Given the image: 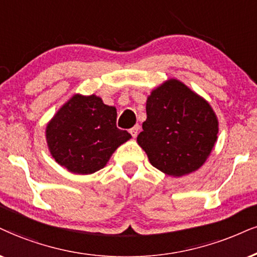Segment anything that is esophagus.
<instances>
[{"label":"esophagus","mask_w":257,"mask_h":257,"mask_svg":"<svg viewBox=\"0 0 257 257\" xmlns=\"http://www.w3.org/2000/svg\"><path fill=\"white\" fill-rule=\"evenodd\" d=\"M138 132H139V125H136L132 127L131 130H130V134L132 135V137L136 138L138 136Z\"/></svg>","instance_id":"obj_1"}]
</instances>
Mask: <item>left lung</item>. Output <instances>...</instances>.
I'll use <instances>...</instances> for the list:
<instances>
[{"label": "left lung", "instance_id": "8db88e82", "mask_svg": "<svg viewBox=\"0 0 257 257\" xmlns=\"http://www.w3.org/2000/svg\"><path fill=\"white\" fill-rule=\"evenodd\" d=\"M218 131L211 104L181 81L170 78L148 96L147 120L137 143L155 168L180 177L206 162Z\"/></svg>", "mask_w": 257, "mask_h": 257}]
</instances>
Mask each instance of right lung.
I'll return each instance as SVG.
<instances>
[{
    "instance_id": "obj_1",
    "label": "right lung",
    "mask_w": 257,
    "mask_h": 257,
    "mask_svg": "<svg viewBox=\"0 0 257 257\" xmlns=\"http://www.w3.org/2000/svg\"><path fill=\"white\" fill-rule=\"evenodd\" d=\"M50 154L70 173L88 175L102 169L114 151L131 139L116 127V108L95 94H75L47 122Z\"/></svg>"
}]
</instances>
